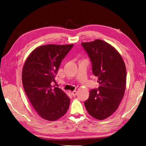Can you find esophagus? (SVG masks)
I'll return each instance as SVG.
<instances>
[{
    "mask_svg": "<svg viewBox=\"0 0 146 146\" xmlns=\"http://www.w3.org/2000/svg\"><path fill=\"white\" fill-rule=\"evenodd\" d=\"M71 94H72V96H74V97L76 96V94H77V91H74L71 92Z\"/></svg>",
    "mask_w": 146,
    "mask_h": 146,
    "instance_id": "34e87169",
    "label": "esophagus"
}]
</instances>
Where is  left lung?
<instances>
[{
  "label": "left lung",
  "instance_id": "obj_1",
  "mask_svg": "<svg viewBox=\"0 0 146 146\" xmlns=\"http://www.w3.org/2000/svg\"><path fill=\"white\" fill-rule=\"evenodd\" d=\"M82 46L100 85L90 91L89 98L84 104L91 116L103 120L116 111L123 98L126 86L125 65L115 48L102 40L82 42Z\"/></svg>",
  "mask_w": 146,
  "mask_h": 146
}]
</instances>
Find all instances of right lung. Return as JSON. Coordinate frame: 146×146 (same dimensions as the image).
<instances>
[{"label":"right lung","instance_id":"right-lung-1","mask_svg":"<svg viewBox=\"0 0 146 146\" xmlns=\"http://www.w3.org/2000/svg\"><path fill=\"white\" fill-rule=\"evenodd\" d=\"M74 44L38 47L26 60L22 73L24 89L33 107L42 118L56 121L67 112L70 99L52 83L61 61Z\"/></svg>","mask_w":146,"mask_h":146}]
</instances>
